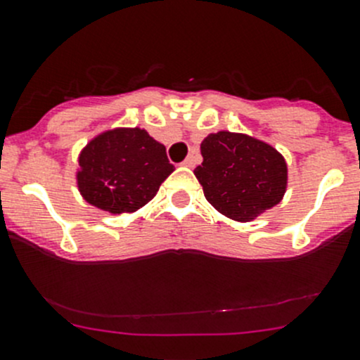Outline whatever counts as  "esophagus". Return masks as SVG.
<instances>
[{"instance_id": "esophagus-1", "label": "esophagus", "mask_w": 360, "mask_h": 360, "mask_svg": "<svg viewBox=\"0 0 360 360\" xmlns=\"http://www.w3.org/2000/svg\"><path fill=\"white\" fill-rule=\"evenodd\" d=\"M183 165H184V167H193V165H195V156H193V155L188 156V158L183 162Z\"/></svg>"}]
</instances>
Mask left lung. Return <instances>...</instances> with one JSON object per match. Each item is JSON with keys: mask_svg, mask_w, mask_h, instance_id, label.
I'll use <instances>...</instances> for the list:
<instances>
[{"mask_svg": "<svg viewBox=\"0 0 360 360\" xmlns=\"http://www.w3.org/2000/svg\"><path fill=\"white\" fill-rule=\"evenodd\" d=\"M202 165L195 169L205 198L221 214L251 221L280 204L287 190L285 158L265 142L218 131L202 141Z\"/></svg>", "mask_w": 360, "mask_h": 360, "instance_id": "1", "label": "left lung"}]
</instances>
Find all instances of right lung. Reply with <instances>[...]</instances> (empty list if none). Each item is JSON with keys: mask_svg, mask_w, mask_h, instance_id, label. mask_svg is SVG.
I'll return each mask as SVG.
<instances>
[{"mask_svg": "<svg viewBox=\"0 0 360 360\" xmlns=\"http://www.w3.org/2000/svg\"><path fill=\"white\" fill-rule=\"evenodd\" d=\"M79 165L84 200L112 214L148 204L174 170L165 146L141 128H116L95 137L80 153Z\"/></svg>", "mask_w": 360, "mask_h": 360, "instance_id": "add662e5", "label": "right lung"}]
</instances>
